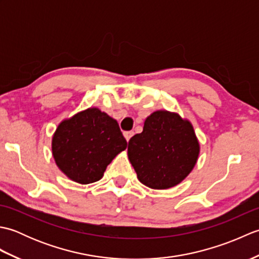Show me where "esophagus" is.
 Segmentation results:
<instances>
[{"instance_id": "1", "label": "esophagus", "mask_w": 259, "mask_h": 259, "mask_svg": "<svg viewBox=\"0 0 259 259\" xmlns=\"http://www.w3.org/2000/svg\"><path fill=\"white\" fill-rule=\"evenodd\" d=\"M135 135V133L134 131H125V133L123 134V136H124V138H125V140L129 142V140L133 138V136Z\"/></svg>"}]
</instances>
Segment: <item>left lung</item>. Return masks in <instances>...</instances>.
<instances>
[{
    "label": "left lung",
    "instance_id": "1",
    "mask_svg": "<svg viewBox=\"0 0 259 259\" xmlns=\"http://www.w3.org/2000/svg\"><path fill=\"white\" fill-rule=\"evenodd\" d=\"M199 152V141L190 121L167 110L147 117L142 133L128 144V158L137 177L151 189L179 185L192 171Z\"/></svg>",
    "mask_w": 259,
    "mask_h": 259
}]
</instances>
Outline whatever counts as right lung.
I'll return each instance as SVG.
<instances>
[{"instance_id":"right-lung-1","label":"right lung","mask_w":259,"mask_h":259,"mask_svg":"<svg viewBox=\"0 0 259 259\" xmlns=\"http://www.w3.org/2000/svg\"><path fill=\"white\" fill-rule=\"evenodd\" d=\"M51 148L58 168L72 181L88 185L103 177L126 141L117 120L91 107L59 123Z\"/></svg>"}]
</instances>
